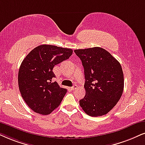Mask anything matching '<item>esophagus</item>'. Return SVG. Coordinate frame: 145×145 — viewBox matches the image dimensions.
<instances>
[{
    "mask_svg": "<svg viewBox=\"0 0 145 145\" xmlns=\"http://www.w3.org/2000/svg\"><path fill=\"white\" fill-rule=\"evenodd\" d=\"M77 87H78V86H77L76 85L73 86L72 87H71V90H74V89H76L77 88Z\"/></svg>",
    "mask_w": 145,
    "mask_h": 145,
    "instance_id": "obj_1",
    "label": "esophagus"
}]
</instances>
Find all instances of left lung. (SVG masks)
Wrapping results in <instances>:
<instances>
[{
	"label": "left lung",
	"instance_id": "1",
	"mask_svg": "<svg viewBox=\"0 0 145 145\" xmlns=\"http://www.w3.org/2000/svg\"><path fill=\"white\" fill-rule=\"evenodd\" d=\"M84 69L86 95L80 100L83 110L90 116L109 112L119 101L124 89L120 63L108 51L98 47L76 49Z\"/></svg>",
	"mask_w": 145,
	"mask_h": 145
}]
</instances>
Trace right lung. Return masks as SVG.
<instances>
[{
  "label": "right lung",
  "instance_id": "obj_1",
  "mask_svg": "<svg viewBox=\"0 0 145 145\" xmlns=\"http://www.w3.org/2000/svg\"><path fill=\"white\" fill-rule=\"evenodd\" d=\"M71 49L41 45L25 57L20 66L18 84L23 100L35 112L47 115L59 106L67 89L56 82L53 69L57 64L69 59Z\"/></svg>",
  "mask_w": 145,
  "mask_h": 145
}]
</instances>
